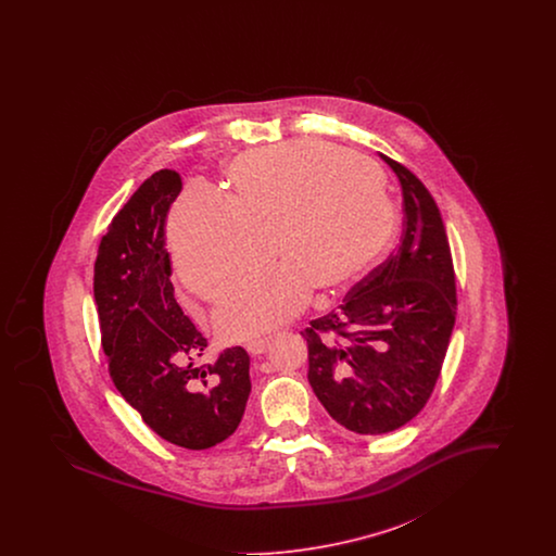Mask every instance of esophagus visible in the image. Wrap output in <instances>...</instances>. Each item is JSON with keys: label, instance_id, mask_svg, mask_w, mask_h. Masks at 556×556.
<instances>
[{"label": "esophagus", "instance_id": "34e87169", "mask_svg": "<svg viewBox=\"0 0 556 556\" xmlns=\"http://www.w3.org/2000/svg\"><path fill=\"white\" fill-rule=\"evenodd\" d=\"M266 348H268V338L245 342V350H248L252 356H261V354H265Z\"/></svg>", "mask_w": 556, "mask_h": 556}]
</instances>
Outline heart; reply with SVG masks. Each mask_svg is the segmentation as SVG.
Returning <instances> with one entry per match:
<instances>
[{
  "instance_id": "heart-1",
  "label": "heart",
  "mask_w": 556,
  "mask_h": 556,
  "mask_svg": "<svg viewBox=\"0 0 556 556\" xmlns=\"http://www.w3.org/2000/svg\"><path fill=\"white\" fill-rule=\"evenodd\" d=\"M229 193L193 186L175 202L168 239L189 290L225 300L270 261L283 265L239 291L216 315L218 331L243 340L288 323L315 286L361 277L396 229V208L377 164L318 139L250 150L227 168Z\"/></svg>"
}]
</instances>
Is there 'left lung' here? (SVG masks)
<instances>
[{
  "mask_svg": "<svg viewBox=\"0 0 556 556\" xmlns=\"http://www.w3.org/2000/svg\"><path fill=\"white\" fill-rule=\"evenodd\" d=\"M404 229L396 250L344 302L302 331L308 381L338 424L390 433L424 410L446 358L456 318V277L440 208L396 160Z\"/></svg>",
  "mask_w": 556,
  "mask_h": 556,
  "instance_id": "left-lung-1",
  "label": "left lung"
}]
</instances>
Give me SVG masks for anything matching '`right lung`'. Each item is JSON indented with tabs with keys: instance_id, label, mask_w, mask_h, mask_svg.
Segmentation results:
<instances>
[{
	"instance_id": "add662e5",
	"label": "right lung",
	"mask_w": 556,
	"mask_h": 556,
	"mask_svg": "<svg viewBox=\"0 0 556 556\" xmlns=\"http://www.w3.org/2000/svg\"><path fill=\"white\" fill-rule=\"evenodd\" d=\"M175 170L146 179L108 225L93 266L108 372L162 440L187 450L225 442L250 396V356L236 345L200 363L206 338L175 298L166 214L181 193Z\"/></svg>"
}]
</instances>
